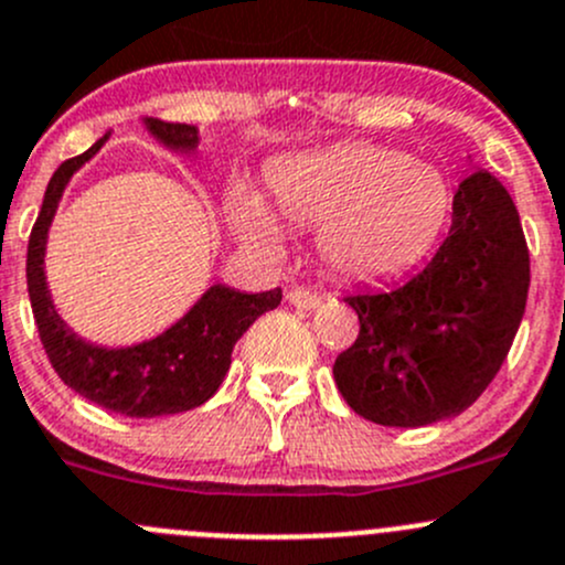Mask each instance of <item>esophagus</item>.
<instances>
[{
	"label": "esophagus",
	"instance_id": "obj_1",
	"mask_svg": "<svg viewBox=\"0 0 565 565\" xmlns=\"http://www.w3.org/2000/svg\"><path fill=\"white\" fill-rule=\"evenodd\" d=\"M287 300L295 306V309H306V311L317 309V306L322 303V298H319L317 292H309V289H300V287L298 289H289Z\"/></svg>",
	"mask_w": 565,
	"mask_h": 565
}]
</instances>
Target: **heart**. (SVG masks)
<instances>
[{"label": "heart", "instance_id": "heart-1", "mask_svg": "<svg viewBox=\"0 0 565 565\" xmlns=\"http://www.w3.org/2000/svg\"><path fill=\"white\" fill-rule=\"evenodd\" d=\"M270 204L246 185L230 193V218L254 248L278 254L284 226L319 230L317 248L335 276L377 284L402 276L440 235L448 185L429 163L377 145H341L276 161Z\"/></svg>", "mask_w": 565, "mask_h": 565}]
</instances>
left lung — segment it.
<instances>
[{
  "label": "left lung",
  "mask_w": 565,
  "mask_h": 565,
  "mask_svg": "<svg viewBox=\"0 0 565 565\" xmlns=\"http://www.w3.org/2000/svg\"><path fill=\"white\" fill-rule=\"evenodd\" d=\"M530 256L520 213L483 169L459 182L454 224L418 276L344 298L361 333L333 363L341 396L380 426L457 418L492 383L520 330Z\"/></svg>",
  "instance_id": "8db88e82"
}]
</instances>
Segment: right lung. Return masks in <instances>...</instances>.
I'll use <instances>...</instances> for the list:
<instances>
[{"label":"right lung","mask_w":565,"mask_h":565,"mask_svg":"<svg viewBox=\"0 0 565 565\" xmlns=\"http://www.w3.org/2000/svg\"><path fill=\"white\" fill-rule=\"evenodd\" d=\"M147 134L177 156L199 150V128L185 122L141 119ZM108 141H95L87 152L56 169L45 188L43 207L32 226L26 248V287L40 341L62 383L98 407L128 418H158L185 413L207 402L224 383L232 363V347L254 324L256 317L281 303V289L241 292L226 284H213L191 309L163 333L130 347H104L82 339L56 311L45 281V246L60 199L73 174L93 161Z\"/></svg>","instance_id":"add662e5"}]
</instances>
